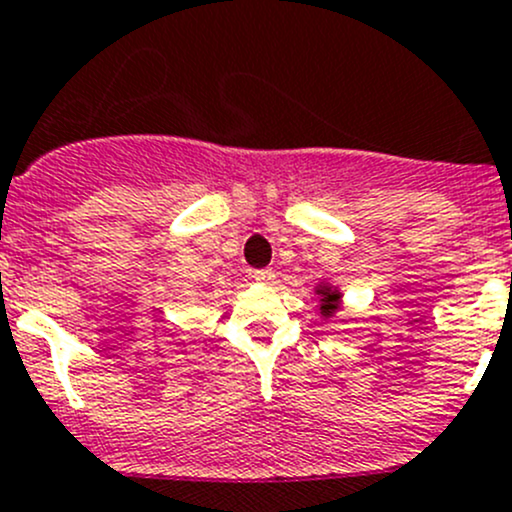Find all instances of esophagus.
<instances>
[{"instance_id":"1","label":"esophagus","mask_w":512,"mask_h":512,"mask_svg":"<svg viewBox=\"0 0 512 512\" xmlns=\"http://www.w3.org/2000/svg\"><path fill=\"white\" fill-rule=\"evenodd\" d=\"M252 277H255V282H260V285H272L277 275L272 270H255L252 272Z\"/></svg>"}]
</instances>
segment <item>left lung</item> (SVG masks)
<instances>
[{"label":"left lung","mask_w":512,"mask_h":512,"mask_svg":"<svg viewBox=\"0 0 512 512\" xmlns=\"http://www.w3.org/2000/svg\"><path fill=\"white\" fill-rule=\"evenodd\" d=\"M314 294L319 297V317L322 319H332L334 314L339 312V307H342V289L334 287L332 282H319L317 287H314Z\"/></svg>","instance_id":"left-lung-1"}]
</instances>
